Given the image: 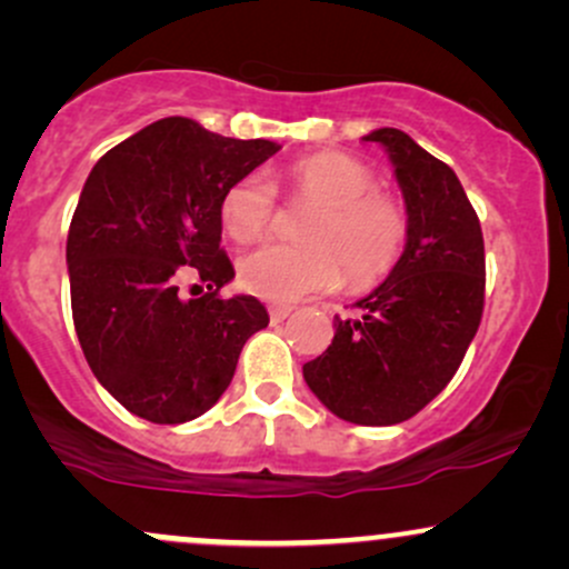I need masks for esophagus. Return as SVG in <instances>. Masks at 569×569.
I'll return each mask as SVG.
<instances>
[{"instance_id":"obj_1","label":"esophagus","mask_w":569,"mask_h":569,"mask_svg":"<svg viewBox=\"0 0 569 569\" xmlns=\"http://www.w3.org/2000/svg\"><path fill=\"white\" fill-rule=\"evenodd\" d=\"M291 310H293V307H289V305H272V307H270V321H272V323L286 321V318L291 316Z\"/></svg>"}]
</instances>
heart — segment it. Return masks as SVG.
<instances>
[{
  "label": "heart",
  "mask_w": 569,
  "mask_h": 569,
  "mask_svg": "<svg viewBox=\"0 0 569 569\" xmlns=\"http://www.w3.org/2000/svg\"><path fill=\"white\" fill-rule=\"evenodd\" d=\"M289 189L312 206L299 227L302 243H262L240 257V280L270 302H297L335 289L345 272L352 283L385 276L407 243V213L377 192L375 173L342 152H318L289 171ZM276 211V187L248 173L221 198V224L240 243L257 240Z\"/></svg>",
  "instance_id": "b5f03b06"
}]
</instances>
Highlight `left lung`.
<instances>
[{
    "mask_svg": "<svg viewBox=\"0 0 569 569\" xmlns=\"http://www.w3.org/2000/svg\"><path fill=\"white\" fill-rule=\"evenodd\" d=\"M388 152L407 206V246L390 276L335 318V339L302 367L339 420L396 426L447 388L485 310V238L466 189L398 128L363 136Z\"/></svg>",
    "mask_w": 569,
    "mask_h": 569,
    "instance_id": "1",
    "label": "left lung"
}]
</instances>
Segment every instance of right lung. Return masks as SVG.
I'll list each match as a JSON object with an SVG mask.
<instances>
[{
	"label": "right lung",
	"mask_w": 569,
	"mask_h": 569,
	"mask_svg": "<svg viewBox=\"0 0 569 569\" xmlns=\"http://www.w3.org/2000/svg\"><path fill=\"white\" fill-rule=\"evenodd\" d=\"M166 117L109 149L84 181L67 240L71 316L96 380L128 411L179 426L230 388L246 339L270 323L259 299H221V198L278 152ZM198 277L207 293L184 300Z\"/></svg>",
	"instance_id": "add662e5"
}]
</instances>
